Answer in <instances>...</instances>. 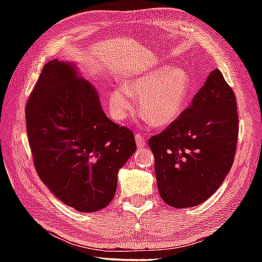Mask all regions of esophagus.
<instances>
[{"instance_id":"esophagus-1","label":"esophagus","mask_w":262,"mask_h":262,"mask_svg":"<svg viewBox=\"0 0 262 262\" xmlns=\"http://www.w3.org/2000/svg\"><path fill=\"white\" fill-rule=\"evenodd\" d=\"M135 141H136V144H137V147H138V148L145 147V145H146V140H145V138H144L141 134H136V135H135Z\"/></svg>"}]
</instances>
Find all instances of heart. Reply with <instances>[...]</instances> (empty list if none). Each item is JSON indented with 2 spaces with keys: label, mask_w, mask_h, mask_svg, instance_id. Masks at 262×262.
I'll return each instance as SVG.
<instances>
[{
  "label": "heart",
  "mask_w": 262,
  "mask_h": 262,
  "mask_svg": "<svg viewBox=\"0 0 262 262\" xmlns=\"http://www.w3.org/2000/svg\"><path fill=\"white\" fill-rule=\"evenodd\" d=\"M191 90L188 72L174 66L159 65L136 73L109 92V113L124 121L138 98L141 113L154 127H168L179 119Z\"/></svg>",
  "instance_id": "heart-1"
}]
</instances>
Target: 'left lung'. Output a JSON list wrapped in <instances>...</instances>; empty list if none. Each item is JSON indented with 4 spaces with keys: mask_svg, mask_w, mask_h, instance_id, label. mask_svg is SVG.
<instances>
[{
    "mask_svg": "<svg viewBox=\"0 0 262 262\" xmlns=\"http://www.w3.org/2000/svg\"><path fill=\"white\" fill-rule=\"evenodd\" d=\"M237 134L235 94L214 70L179 119L148 141L164 202L174 208L206 202L232 168Z\"/></svg>",
    "mask_w": 262,
    "mask_h": 262,
    "instance_id": "obj_1",
    "label": "left lung"
}]
</instances>
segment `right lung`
Here are the masks:
<instances>
[{
  "instance_id": "right-lung-1",
  "label": "right lung",
  "mask_w": 262,
  "mask_h": 262,
  "mask_svg": "<svg viewBox=\"0 0 262 262\" xmlns=\"http://www.w3.org/2000/svg\"><path fill=\"white\" fill-rule=\"evenodd\" d=\"M26 120L37 173L49 190L81 213L108 206L135 138L105 116L96 88L74 63L55 58L43 66Z\"/></svg>"
}]
</instances>
